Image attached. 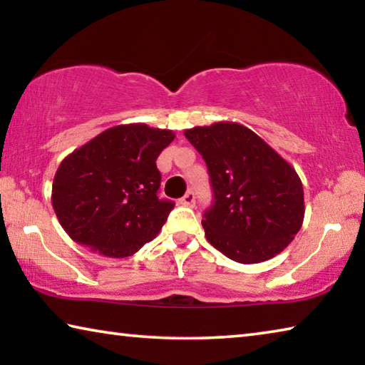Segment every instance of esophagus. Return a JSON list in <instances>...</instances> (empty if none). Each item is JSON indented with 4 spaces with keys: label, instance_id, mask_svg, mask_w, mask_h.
Here are the masks:
<instances>
[{
    "label": "esophagus",
    "instance_id": "obj_1",
    "mask_svg": "<svg viewBox=\"0 0 365 365\" xmlns=\"http://www.w3.org/2000/svg\"><path fill=\"white\" fill-rule=\"evenodd\" d=\"M195 200H196V196L193 191H187V193L183 195V197H180V201L178 202L183 206H195Z\"/></svg>",
    "mask_w": 365,
    "mask_h": 365
}]
</instances>
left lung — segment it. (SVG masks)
Listing matches in <instances>:
<instances>
[{"label": "left lung", "instance_id": "left-lung-1", "mask_svg": "<svg viewBox=\"0 0 365 365\" xmlns=\"http://www.w3.org/2000/svg\"><path fill=\"white\" fill-rule=\"evenodd\" d=\"M183 133L205 159L214 191L201 220L207 242L242 264L264 262L285 250L304 219L302 183L292 165L237 122Z\"/></svg>", "mask_w": 365, "mask_h": 365}]
</instances>
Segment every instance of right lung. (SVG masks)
<instances>
[{"label": "right lung", "mask_w": 365, "mask_h": 365, "mask_svg": "<svg viewBox=\"0 0 365 365\" xmlns=\"http://www.w3.org/2000/svg\"><path fill=\"white\" fill-rule=\"evenodd\" d=\"M172 130L115 125L71 153L54 175L51 202L73 242L108 257H127L151 242L174 209L159 200L156 159Z\"/></svg>", "instance_id": "1"}]
</instances>
